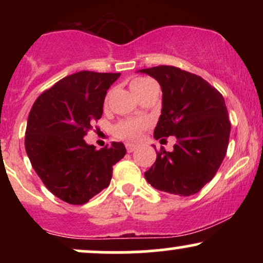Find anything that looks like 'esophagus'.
Returning a JSON list of instances; mask_svg holds the SVG:
<instances>
[{"label": "esophagus", "mask_w": 263, "mask_h": 263, "mask_svg": "<svg viewBox=\"0 0 263 263\" xmlns=\"http://www.w3.org/2000/svg\"><path fill=\"white\" fill-rule=\"evenodd\" d=\"M136 148H137V147H136L135 144H132V143H126V149H127L128 153L134 152V151H135Z\"/></svg>", "instance_id": "obj_1"}]
</instances>
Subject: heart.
Here are the masks:
<instances>
[{
	"label": "heart",
	"instance_id": "heart-1",
	"mask_svg": "<svg viewBox=\"0 0 263 263\" xmlns=\"http://www.w3.org/2000/svg\"><path fill=\"white\" fill-rule=\"evenodd\" d=\"M151 83H153V81L147 79V78L138 77L131 80V83H129V87H131V90L134 91L135 95L137 96L138 93H140L147 85H149ZM146 126L147 123L146 121H143V120H136V119L123 120V121L119 122L116 126H115V136L121 138V140L137 141Z\"/></svg>",
	"mask_w": 263,
	"mask_h": 263
}]
</instances>
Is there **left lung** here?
<instances>
[{"label": "left lung", "mask_w": 263, "mask_h": 263, "mask_svg": "<svg viewBox=\"0 0 263 263\" xmlns=\"http://www.w3.org/2000/svg\"><path fill=\"white\" fill-rule=\"evenodd\" d=\"M162 87V112L156 140L174 136L172 152L161 148L144 173L153 188L189 197L213 179L224 161L231 125L222 95L199 75L176 66L142 69Z\"/></svg>", "instance_id": "left-lung-1"}]
</instances>
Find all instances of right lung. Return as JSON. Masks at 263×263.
Segmentation results:
<instances>
[{"label":"right lung","instance_id":"obj_1","mask_svg":"<svg viewBox=\"0 0 263 263\" xmlns=\"http://www.w3.org/2000/svg\"><path fill=\"white\" fill-rule=\"evenodd\" d=\"M120 73L79 71L38 96L27 121L25 146L48 190L69 204H85L107 188L112 167L126 155L121 142L101 149L84 137L102 116L106 92Z\"/></svg>","mask_w":263,"mask_h":263}]
</instances>
